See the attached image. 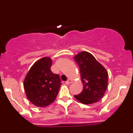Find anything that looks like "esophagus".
I'll return each instance as SVG.
<instances>
[{
	"mask_svg": "<svg viewBox=\"0 0 133 133\" xmlns=\"http://www.w3.org/2000/svg\"><path fill=\"white\" fill-rule=\"evenodd\" d=\"M66 83V84H71V83H72V80L69 79L67 81H66V83Z\"/></svg>",
	"mask_w": 133,
	"mask_h": 133,
	"instance_id": "obj_1",
	"label": "esophagus"
}]
</instances>
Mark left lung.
<instances>
[{"label":"left lung","instance_id":"1","mask_svg":"<svg viewBox=\"0 0 133 133\" xmlns=\"http://www.w3.org/2000/svg\"><path fill=\"white\" fill-rule=\"evenodd\" d=\"M78 64L83 90L79 95H74L83 104H92L104 96L108 84V72L93 55L88 52H81L75 56Z\"/></svg>","mask_w":133,"mask_h":133}]
</instances>
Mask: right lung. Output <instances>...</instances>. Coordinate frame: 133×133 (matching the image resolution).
<instances>
[{
    "label": "right lung",
    "instance_id": "obj_1",
    "mask_svg": "<svg viewBox=\"0 0 133 133\" xmlns=\"http://www.w3.org/2000/svg\"><path fill=\"white\" fill-rule=\"evenodd\" d=\"M52 60L44 57L32 66L24 81L28 99L36 107H45L55 101L61 83L60 76L51 71Z\"/></svg>",
    "mask_w": 133,
    "mask_h": 133
}]
</instances>
